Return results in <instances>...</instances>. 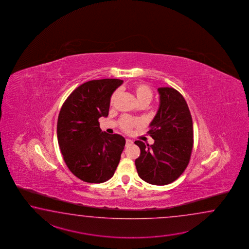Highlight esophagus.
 Wrapping results in <instances>:
<instances>
[{
    "instance_id": "1",
    "label": "esophagus",
    "mask_w": 249,
    "mask_h": 249,
    "mask_svg": "<svg viewBox=\"0 0 249 249\" xmlns=\"http://www.w3.org/2000/svg\"><path fill=\"white\" fill-rule=\"evenodd\" d=\"M125 143H126V145H130V144H132V141L130 139H125Z\"/></svg>"
}]
</instances>
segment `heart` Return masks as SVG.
I'll return each mask as SVG.
<instances>
[{"label": "heart", "mask_w": 249, "mask_h": 249, "mask_svg": "<svg viewBox=\"0 0 249 249\" xmlns=\"http://www.w3.org/2000/svg\"><path fill=\"white\" fill-rule=\"evenodd\" d=\"M133 91L135 93L136 99H137L139 103H141V102H148V103H149L153 98V92H152L151 88L148 85H145V84H138V85H135L133 87ZM117 95H118V90H116L112 94L111 100H110L111 103L115 101ZM133 125H134V122L129 117H124L121 120V126L124 131L129 132Z\"/></svg>", "instance_id": "obj_1"}]
</instances>
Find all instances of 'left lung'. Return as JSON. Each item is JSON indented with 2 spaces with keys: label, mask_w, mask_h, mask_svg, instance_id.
<instances>
[{
  "label": "left lung",
  "mask_w": 249,
  "mask_h": 249,
  "mask_svg": "<svg viewBox=\"0 0 249 249\" xmlns=\"http://www.w3.org/2000/svg\"><path fill=\"white\" fill-rule=\"evenodd\" d=\"M159 107L149 124L148 133L152 145L141 141L135 160L138 175L153 185H166L184 172L190 162L193 147V124L191 112L179 91L169 87L159 88Z\"/></svg>",
  "instance_id": "1"
}]
</instances>
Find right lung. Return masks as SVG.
Segmentation results:
<instances>
[{"instance_id": "1", "label": "right lung", "mask_w": 249, "mask_h": 249, "mask_svg": "<svg viewBox=\"0 0 249 249\" xmlns=\"http://www.w3.org/2000/svg\"><path fill=\"white\" fill-rule=\"evenodd\" d=\"M123 80H92L80 85L64 102L57 135L69 169L80 180L101 183L115 174L125 139L101 131L100 117L108 116L113 92Z\"/></svg>"}]
</instances>
